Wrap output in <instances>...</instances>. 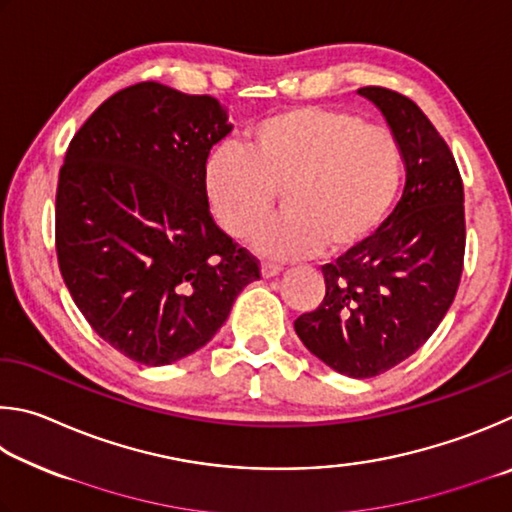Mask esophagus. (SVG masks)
<instances>
[{
	"instance_id": "obj_1",
	"label": "esophagus",
	"mask_w": 512,
	"mask_h": 512,
	"mask_svg": "<svg viewBox=\"0 0 512 512\" xmlns=\"http://www.w3.org/2000/svg\"><path fill=\"white\" fill-rule=\"evenodd\" d=\"M281 274V267L279 265H272V263H263L261 265V276L263 279H274V276Z\"/></svg>"
}]
</instances>
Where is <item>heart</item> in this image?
Here are the masks:
<instances>
[{"instance_id":"heart-1","label":"heart","mask_w":512,"mask_h":512,"mask_svg":"<svg viewBox=\"0 0 512 512\" xmlns=\"http://www.w3.org/2000/svg\"><path fill=\"white\" fill-rule=\"evenodd\" d=\"M396 134L328 107H290L245 132V150L220 143L204 159L202 186L215 222L270 258L328 256L364 245L387 220L402 184Z\"/></svg>"}]
</instances>
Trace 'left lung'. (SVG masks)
<instances>
[{"label": "left lung", "mask_w": 512, "mask_h": 512, "mask_svg": "<svg viewBox=\"0 0 512 512\" xmlns=\"http://www.w3.org/2000/svg\"><path fill=\"white\" fill-rule=\"evenodd\" d=\"M378 107L405 159V191L364 245L321 267L326 297L294 321L308 351L348 378H375L423 346L450 310L465 254L463 182L423 110L384 87Z\"/></svg>", "instance_id": "8db88e82"}]
</instances>
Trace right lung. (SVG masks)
Masks as SVG:
<instances>
[{"mask_svg":"<svg viewBox=\"0 0 512 512\" xmlns=\"http://www.w3.org/2000/svg\"><path fill=\"white\" fill-rule=\"evenodd\" d=\"M231 130L218 98L150 80L107 98L69 143L56 193L60 274L96 335L134 362L195 353L261 279L204 197V159Z\"/></svg>","mask_w":512,"mask_h":512,"instance_id":"obj_1","label":"right lung"}]
</instances>
